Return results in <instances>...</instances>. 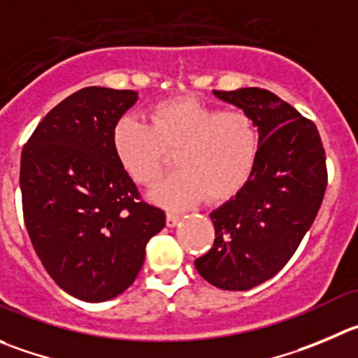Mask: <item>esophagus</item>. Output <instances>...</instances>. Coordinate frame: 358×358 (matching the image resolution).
Masks as SVG:
<instances>
[{
    "label": "esophagus",
    "mask_w": 358,
    "mask_h": 358,
    "mask_svg": "<svg viewBox=\"0 0 358 358\" xmlns=\"http://www.w3.org/2000/svg\"><path fill=\"white\" fill-rule=\"evenodd\" d=\"M179 221H181V214H177V213L166 214V227L173 228L177 223H179Z\"/></svg>",
    "instance_id": "34e87169"
}]
</instances>
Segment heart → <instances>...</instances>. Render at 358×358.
I'll use <instances>...</instances> for the list:
<instances>
[{
  "label": "heart",
  "instance_id": "heart-1",
  "mask_svg": "<svg viewBox=\"0 0 358 358\" xmlns=\"http://www.w3.org/2000/svg\"><path fill=\"white\" fill-rule=\"evenodd\" d=\"M112 149L126 173L144 186L159 181L176 151L179 169L151 192L156 203L182 209L202 199H232L244 188L260 151V131L248 112L221 110L193 96L170 98L149 108V122L122 115Z\"/></svg>",
  "mask_w": 358,
  "mask_h": 358
}]
</instances>
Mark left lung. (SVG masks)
<instances>
[{"instance_id":"1","label":"left lung","mask_w":358,"mask_h":358,"mask_svg":"<svg viewBox=\"0 0 358 358\" xmlns=\"http://www.w3.org/2000/svg\"><path fill=\"white\" fill-rule=\"evenodd\" d=\"M213 93L255 119L260 151L244 188L209 214L216 239L195 267L207 283L243 292L278 274L311 228L327 188L325 151L315 122L271 91Z\"/></svg>"}]
</instances>
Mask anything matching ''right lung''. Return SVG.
<instances>
[{"instance_id":"obj_1","label":"right lung","mask_w":358,"mask_h":358,"mask_svg":"<svg viewBox=\"0 0 358 358\" xmlns=\"http://www.w3.org/2000/svg\"><path fill=\"white\" fill-rule=\"evenodd\" d=\"M138 100L84 87L42 119L20 156L24 223L50 278L71 297L105 302L137 278L165 213L142 202L112 149V130Z\"/></svg>"}]
</instances>
